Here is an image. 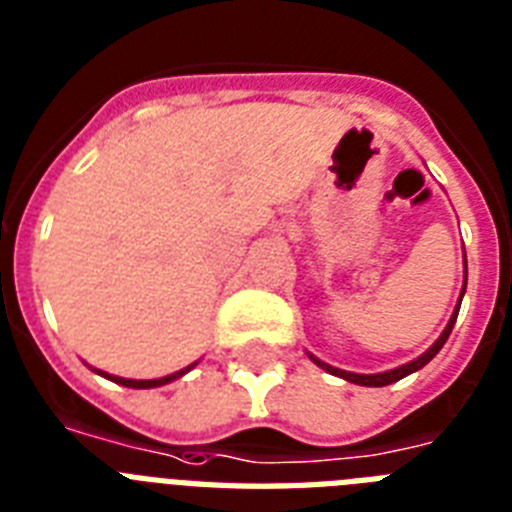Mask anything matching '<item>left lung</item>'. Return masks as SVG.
I'll return each instance as SVG.
<instances>
[{"label": "left lung", "mask_w": 512, "mask_h": 512, "mask_svg": "<svg viewBox=\"0 0 512 512\" xmlns=\"http://www.w3.org/2000/svg\"><path fill=\"white\" fill-rule=\"evenodd\" d=\"M466 285H468V264L463 261V290H460V298H458V306H455L453 316H450V322H447V327L442 329V335L434 340V345L426 353H421L418 358H413V361L403 363V366H398V369H390V371H379V374H356V371H345V369H337V366H329V363H324L322 358H316L308 353V358L319 366V369L329 371L332 377H340L345 379V382H353V384H361V387H384V384H392L398 382V379L408 377V374H413V371L424 369L426 363L432 361L434 356H437L439 350H442V345L447 342V337H450V332H453L455 327V319H458V311H460V301H463V295H466Z\"/></svg>", "instance_id": "8db88e82"}]
</instances>
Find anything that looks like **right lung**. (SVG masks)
Instances as JSON below:
<instances>
[{"instance_id":"obj_1","label":"right lung","mask_w":512,"mask_h":512,"mask_svg":"<svg viewBox=\"0 0 512 512\" xmlns=\"http://www.w3.org/2000/svg\"><path fill=\"white\" fill-rule=\"evenodd\" d=\"M196 363H190V366H185V369L175 371V374H167V377H159V379H125V377H114V374H107V371H101V369H96V374L104 379H109V382L122 384V387H133V390H151V387H162V384L175 382V379H180L183 374H188V371L193 369Z\"/></svg>"}]
</instances>
